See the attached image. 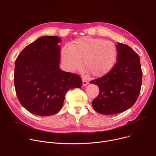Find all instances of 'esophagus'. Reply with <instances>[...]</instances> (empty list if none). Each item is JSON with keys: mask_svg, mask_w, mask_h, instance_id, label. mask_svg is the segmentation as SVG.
I'll return each mask as SVG.
<instances>
[{"mask_svg": "<svg viewBox=\"0 0 156 156\" xmlns=\"http://www.w3.org/2000/svg\"><path fill=\"white\" fill-rule=\"evenodd\" d=\"M82 85H83V86H86V85H87V84H88V82H87V81H86L85 79H82Z\"/></svg>", "mask_w": 156, "mask_h": 156, "instance_id": "34e87169", "label": "esophagus"}]
</instances>
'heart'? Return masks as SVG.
Segmentation results:
<instances>
[{"label":"heart","instance_id":"b5f03b06","mask_svg":"<svg viewBox=\"0 0 156 156\" xmlns=\"http://www.w3.org/2000/svg\"><path fill=\"white\" fill-rule=\"evenodd\" d=\"M61 59L70 71L83 66L94 77H101L109 73L115 65L118 49L113 42L102 38L81 37L74 40L69 47L61 50Z\"/></svg>","mask_w":156,"mask_h":156}]
</instances>
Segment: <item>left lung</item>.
<instances>
[{
    "label": "left lung",
    "mask_w": 156,
    "mask_h": 156,
    "mask_svg": "<svg viewBox=\"0 0 156 156\" xmlns=\"http://www.w3.org/2000/svg\"><path fill=\"white\" fill-rule=\"evenodd\" d=\"M117 63L103 77L90 81L100 93L92 101L94 109L102 114L123 112L135 103L140 92L142 72L139 56L128 45L118 42Z\"/></svg>",
    "instance_id": "8db88e82"
}]
</instances>
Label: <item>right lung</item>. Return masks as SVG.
I'll return each instance as SVG.
<instances>
[{"mask_svg": "<svg viewBox=\"0 0 156 156\" xmlns=\"http://www.w3.org/2000/svg\"><path fill=\"white\" fill-rule=\"evenodd\" d=\"M61 38L43 36L24 48L16 59L14 86L20 102L27 111L51 116L62 107L69 89L81 88V78L59 68Z\"/></svg>", "mask_w": 156, "mask_h": 156, "instance_id": "add662e5", "label": "right lung"}]
</instances>
